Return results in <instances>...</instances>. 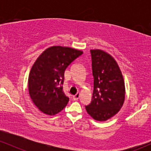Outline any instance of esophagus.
Instances as JSON below:
<instances>
[{"instance_id": "esophagus-1", "label": "esophagus", "mask_w": 151, "mask_h": 151, "mask_svg": "<svg viewBox=\"0 0 151 151\" xmlns=\"http://www.w3.org/2000/svg\"><path fill=\"white\" fill-rule=\"evenodd\" d=\"M79 99V93H77L74 96H73V99L74 101H77Z\"/></svg>"}]
</instances>
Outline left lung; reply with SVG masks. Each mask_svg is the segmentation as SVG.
I'll return each mask as SVG.
<instances>
[{"mask_svg":"<svg viewBox=\"0 0 151 151\" xmlns=\"http://www.w3.org/2000/svg\"><path fill=\"white\" fill-rule=\"evenodd\" d=\"M93 77L91 102L86 106L94 120L105 121L115 116L125 100V83L116 61L106 52L91 50Z\"/></svg>","mask_w":151,"mask_h":151,"instance_id":"8db88e82","label":"left lung"}]
</instances>
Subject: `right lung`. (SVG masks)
Instances as JSON below:
<instances>
[{
  "mask_svg": "<svg viewBox=\"0 0 151 151\" xmlns=\"http://www.w3.org/2000/svg\"><path fill=\"white\" fill-rule=\"evenodd\" d=\"M81 50L60 45L47 48L37 58L28 77L29 94L37 109L53 116L67 106L69 98L62 84L67 67L78 57Z\"/></svg>",
  "mask_w": 151,
  "mask_h": 151,
  "instance_id": "right-lung-1",
  "label": "right lung"
}]
</instances>
